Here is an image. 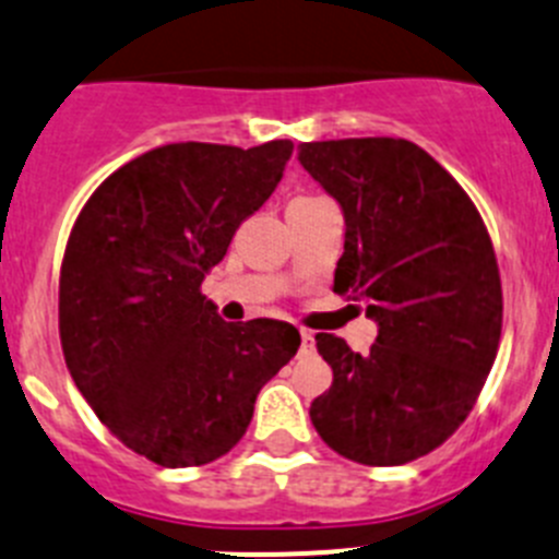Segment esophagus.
<instances>
[{"mask_svg": "<svg viewBox=\"0 0 559 559\" xmlns=\"http://www.w3.org/2000/svg\"><path fill=\"white\" fill-rule=\"evenodd\" d=\"M313 346H316V337H313V332L301 330V352H313Z\"/></svg>", "mask_w": 559, "mask_h": 559, "instance_id": "1", "label": "esophagus"}]
</instances>
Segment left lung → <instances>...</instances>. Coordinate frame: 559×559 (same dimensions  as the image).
<instances>
[{
    "label": "left lung",
    "instance_id": "left-lung-1",
    "mask_svg": "<svg viewBox=\"0 0 559 559\" xmlns=\"http://www.w3.org/2000/svg\"><path fill=\"white\" fill-rule=\"evenodd\" d=\"M299 163L346 224L332 290L377 324L368 355L316 335L332 385L310 421L355 463H409L465 421L496 360L493 243L452 174L404 138L301 143Z\"/></svg>",
    "mask_w": 559,
    "mask_h": 559
}]
</instances>
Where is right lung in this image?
Instances as JSON below:
<instances>
[{
  "label": "right lung",
  "mask_w": 559,
  "mask_h": 559,
  "mask_svg": "<svg viewBox=\"0 0 559 559\" xmlns=\"http://www.w3.org/2000/svg\"><path fill=\"white\" fill-rule=\"evenodd\" d=\"M294 143H166L82 207L60 269V343L76 388L132 452L166 468L227 454L299 349L288 321L227 324L202 296L235 229L283 179Z\"/></svg>",
  "instance_id": "add662e5"
}]
</instances>
